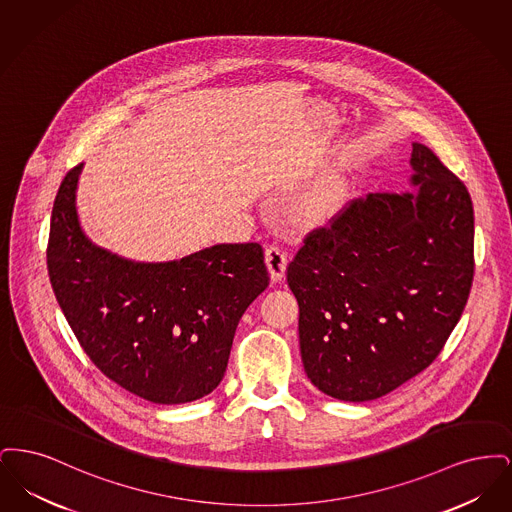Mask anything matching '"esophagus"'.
Masks as SVG:
<instances>
[{
	"label": "esophagus",
	"instance_id": "obj_1",
	"mask_svg": "<svg viewBox=\"0 0 512 512\" xmlns=\"http://www.w3.org/2000/svg\"><path fill=\"white\" fill-rule=\"evenodd\" d=\"M265 261H267L272 282H280L286 274V265H288L286 251L280 245H268L265 249Z\"/></svg>",
	"mask_w": 512,
	"mask_h": 512
}]
</instances>
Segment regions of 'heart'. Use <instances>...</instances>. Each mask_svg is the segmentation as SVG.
Masks as SVG:
<instances>
[{
	"label": "heart",
	"instance_id": "1",
	"mask_svg": "<svg viewBox=\"0 0 512 512\" xmlns=\"http://www.w3.org/2000/svg\"><path fill=\"white\" fill-rule=\"evenodd\" d=\"M343 197V190L338 184H326L318 186L313 192L303 195L297 211L301 217L309 220H318L328 217L332 211L338 209Z\"/></svg>",
	"mask_w": 512,
	"mask_h": 512
}]
</instances>
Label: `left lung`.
<instances>
[{
  "mask_svg": "<svg viewBox=\"0 0 512 512\" xmlns=\"http://www.w3.org/2000/svg\"><path fill=\"white\" fill-rule=\"evenodd\" d=\"M414 192L349 201L288 265L309 380L372 401L432 365L474 278V209L463 182L413 144Z\"/></svg>",
  "mask_w": 512,
  "mask_h": 512,
  "instance_id": "left-lung-1",
  "label": "left lung"
}]
</instances>
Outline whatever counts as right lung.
Wrapping results in <instances>:
<instances>
[{"label":"right lung","instance_id":"add662e5","mask_svg":"<svg viewBox=\"0 0 512 512\" xmlns=\"http://www.w3.org/2000/svg\"><path fill=\"white\" fill-rule=\"evenodd\" d=\"M82 165L63 178L49 224V282L99 370L142 399L178 405L215 390L245 309L267 290L259 244L134 263L98 247L76 215Z\"/></svg>","mask_w":512,"mask_h":512}]
</instances>
